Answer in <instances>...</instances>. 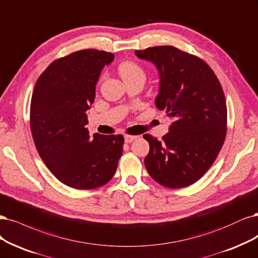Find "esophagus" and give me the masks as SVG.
I'll return each mask as SVG.
<instances>
[{
    "label": "esophagus",
    "mask_w": 258,
    "mask_h": 258,
    "mask_svg": "<svg viewBox=\"0 0 258 258\" xmlns=\"http://www.w3.org/2000/svg\"><path fill=\"white\" fill-rule=\"evenodd\" d=\"M123 139H125L126 143H131V142H133V141L138 139V136H129V135H126L125 137H123Z\"/></svg>",
    "instance_id": "esophagus-1"
}]
</instances>
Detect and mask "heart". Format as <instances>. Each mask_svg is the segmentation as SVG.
Wrapping results in <instances>:
<instances>
[{
    "label": "heart",
    "mask_w": 258,
    "mask_h": 258,
    "mask_svg": "<svg viewBox=\"0 0 258 258\" xmlns=\"http://www.w3.org/2000/svg\"><path fill=\"white\" fill-rule=\"evenodd\" d=\"M118 73L123 81L131 79H145V72L139 64L131 60H125L118 65Z\"/></svg>",
    "instance_id": "1"
}]
</instances>
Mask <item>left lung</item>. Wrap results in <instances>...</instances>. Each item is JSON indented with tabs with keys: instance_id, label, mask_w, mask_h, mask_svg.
Returning a JSON list of instances; mask_svg holds the SVG:
<instances>
[{
	"instance_id": "obj_1",
	"label": "left lung",
	"mask_w": 258,
	"mask_h": 258,
	"mask_svg": "<svg viewBox=\"0 0 258 258\" xmlns=\"http://www.w3.org/2000/svg\"><path fill=\"white\" fill-rule=\"evenodd\" d=\"M159 74L155 104L172 119L159 141L150 135L144 163L153 178L167 188L188 186L215 162L226 136V101L212 69L198 56L172 46L137 50Z\"/></svg>"
}]
</instances>
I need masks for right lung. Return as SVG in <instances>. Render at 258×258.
Here are the masks:
<instances>
[{"instance_id": "right-lung-1", "label": "right lung", "mask_w": 258, "mask_h": 258, "mask_svg": "<svg viewBox=\"0 0 258 258\" xmlns=\"http://www.w3.org/2000/svg\"><path fill=\"white\" fill-rule=\"evenodd\" d=\"M112 53L86 49L58 58L38 78L31 100L30 123L35 146L56 178L75 189H94L116 172L123 138L86 128L101 70Z\"/></svg>"}]
</instances>
